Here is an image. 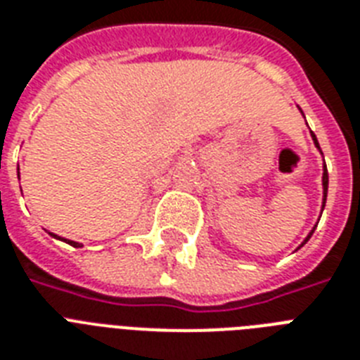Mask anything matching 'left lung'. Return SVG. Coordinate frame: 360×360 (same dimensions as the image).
Returning <instances> with one entry per match:
<instances>
[{"label": "left lung", "mask_w": 360, "mask_h": 360, "mask_svg": "<svg viewBox=\"0 0 360 360\" xmlns=\"http://www.w3.org/2000/svg\"><path fill=\"white\" fill-rule=\"evenodd\" d=\"M312 140H314V143H316V147H318V149H319L318 138H316V134H314V132H312ZM327 186H329V174H327V166H323V207H325V200H327ZM314 230H316V228H314ZM314 230L310 231V233H308V237H307V239H304V243H307V240L310 239V237H312ZM304 243H302V245H304Z\"/></svg>", "instance_id": "left-lung-1"}]
</instances>
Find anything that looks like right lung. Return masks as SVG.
<instances>
[{
  "instance_id": "right-lung-1",
  "label": "right lung",
  "mask_w": 360,
  "mask_h": 360,
  "mask_svg": "<svg viewBox=\"0 0 360 360\" xmlns=\"http://www.w3.org/2000/svg\"><path fill=\"white\" fill-rule=\"evenodd\" d=\"M18 179H20V172H18ZM50 236H53V233H50ZM53 237H58V236H53ZM58 239H61V237H58ZM61 240H65V243H69L70 246H75V248H80V243H75V240H69V239H61Z\"/></svg>"
}]
</instances>
